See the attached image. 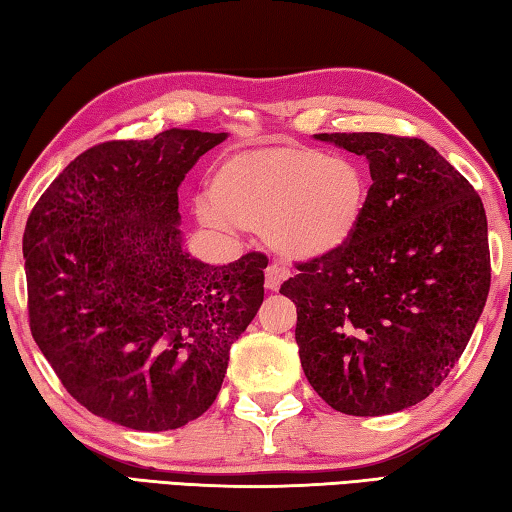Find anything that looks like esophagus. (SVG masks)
<instances>
[{"label":"esophagus","instance_id":"esophagus-1","mask_svg":"<svg viewBox=\"0 0 512 512\" xmlns=\"http://www.w3.org/2000/svg\"><path fill=\"white\" fill-rule=\"evenodd\" d=\"M289 277V273L284 271L282 266H277V264H271L266 268V282H264V287H266V291H280V287H282V282L287 280Z\"/></svg>","mask_w":512,"mask_h":512}]
</instances>
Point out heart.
Instances as JSON below:
<instances>
[{
  "label": "heart",
  "instance_id": "b5f03b06",
  "mask_svg": "<svg viewBox=\"0 0 512 512\" xmlns=\"http://www.w3.org/2000/svg\"><path fill=\"white\" fill-rule=\"evenodd\" d=\"M368 189L366 169L350 155L268 142L216 162L196 214L212 230H259L289 259H318L359 235Z\"/></svg>",
  "mask_w": 512,
  "mask_h": 512
}]
</instances>
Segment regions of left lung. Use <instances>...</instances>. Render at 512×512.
<instances>
[{"label":"left lung","mask_w":512,"mask_h":512,"mask_svg":"<svg viewBox=\"0 0 512 512\" xmlns=\"http://www.w3.org/2000/svg\"><path fill=\"white\" fill-rule=\"evenodd\" d=\"M314 137L363 155L372 185L352 244L298 264L280 289L298 309L302 370L336 411L397 413L429 397L470 341L490 291L488 219L418 137Z\"/></svg>","instance_id":"left-lung-1"}]
</instances>
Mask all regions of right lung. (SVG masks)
Listing matches in <instances>:
<instances>
[{
  "label": "right lung",
  "instance_id": "obj_1",
  "mask_svg": "<svg viewBox=\"0 0 512 512\" xmlns=\"http://www.w3.org/2000/svg\"><path fill=\"white\" fill-rule=\"evenodd\" d=\"M225 137L171 128L92 146L27 221L33 339L67 393L121 427L169 431L203 415L262 307L266 255L210 266L178 228L185 173Z\"/></svg>",
  "mask_w": 512,
  "mask_h": 512
}]
</instances>
